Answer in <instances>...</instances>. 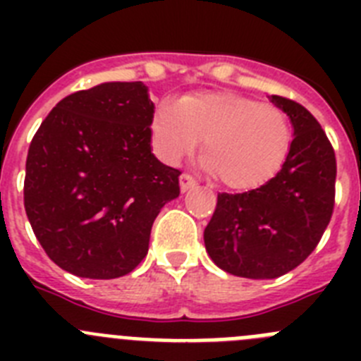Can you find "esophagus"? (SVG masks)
Masks as SVG:
<instances>
[{
    "mask_svg": "<svg viewBox=\"0 0 361 361\" xmlns=\"http://www.w3.org/2000/svg\"><path fill=\"white\" fill-rule=\"evenodd\" d=\"M195 178L191 177L190 173H183L180 175V190L183 191H188V190H191V188L195 186Z\"/></svg>",
    "mask_w": 361,
    "mask_h": 361,
    "instance_id": "34e87169",
    "label": "esophagus"
}]
</instances>
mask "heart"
<instances>
[{
    "mask_svg": "<svg viewBox=\"0 0 361 361\" xmlns=\"http://www.w3.org/2000/svg\"><path fill=\"white\" fill-rule=\"evenodd\" d=\"M152 145L168 164L199 146L200 166L231 190L260 188L275 177L291 148V126L282 110L235 92H197L153 111Z\"/></svg>",
    "mask_w": 361,
    "mask_h": 361,
    "instance_id": "b5f03b06",
    "label": "heart"
}]
</instances>
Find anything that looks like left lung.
<instances>
[{"instance_id":"left-lung-1","label":"left lung","mask_w":361,"mask_h":361,"mask_svg":"<svg viewBox=\"0 0 361 361\" xmlns=\"http://www.w3.org/2000/svg\"><path fill=\"white\" fill-rule=\"evenodd\" d=\"M291 121L282 170L257 190L219 193L204 229L209 258L229 275L269 280L304 262L320 242L334 208L336 159L320 123L302 104L271 95Z\"/></svg>"}]
</instances>
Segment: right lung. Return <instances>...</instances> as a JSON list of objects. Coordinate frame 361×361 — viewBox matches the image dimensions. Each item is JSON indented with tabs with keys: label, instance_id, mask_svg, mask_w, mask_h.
<instances>
[{
	"label": "right lung",
	"instance_id": "add662e5",
	"mask_svg": "<svg viewBox=\"0 0 361 361\" xmlns=\"http://www.w3.org/2000/svg\"><path fill=\"white\" fill-rule=\"evenodd\" d=\"M148 86L101 82L52 108L28 148L25 209L37 240L81 279L128 275L148 253L180 171L152 153Z\"/></svg>",
	"mask_w": 361,
	"mask_h": 361
}]
</instances>
